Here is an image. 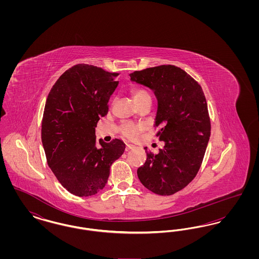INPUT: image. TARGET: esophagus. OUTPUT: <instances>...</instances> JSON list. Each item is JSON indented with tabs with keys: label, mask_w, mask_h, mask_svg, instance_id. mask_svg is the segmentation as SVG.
Wrapping results in <instances>:
<instances>
[{
	"label": "esophagus",
	"mask_w": 259,
	"mask_h": 259,
	"mask_svg": "<svg viewBox=\"0 0 259 259\" xmlns=\"http://www.w3.org/2000/svg\"><path fill=\"white\" fill-rule=\"evenodd\" d=\"M135 148V146H133V145H126V148H125V150L126 151H128V150H131V149H133V148Z\"/></svg>",
	"instance_id": "34e87169"
}]
</instances>
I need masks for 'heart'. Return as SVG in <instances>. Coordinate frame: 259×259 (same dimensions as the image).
Returning <instances> with one entry per match:
<instances>
[{
    "mask_svg": "<svg viewBox=\"0 0 259 259\" xmlns=\"http://www.w3.org/2000/svg\"><path fill=\"white\" fill-rule=\"evenodd\" d=\"M132 97L135 101L136 105L140 104L142 102H145L147 100H151L149 93L147 90H145L143 88L134 89L132 91ZM139 131H140V127L131 123L124 124L121 127L122 134L128 139H135L136 137L139 134Z\"/></svg>",
    "mask_w": 259,
    "mask_h": 259,
    "instance_id": "b5f03b06",
    "label": "heart"
}]
</instances>
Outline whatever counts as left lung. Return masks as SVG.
Wrapping results in <instances>:
<instances>
[{
  "instance_id": "left-lung-1",
  "label": "left lung",
  "mask_w": 259,
  "mask_h": 259,
  "mask_svg": "<svg viewBox=\"0 0 259 259\" xmlns=\"http://www.w3.org/2000/svg\"><path fill=\"white\" fill-rule=\"evenodd\" d=\"M157 99L154 127L164 143L158 153L147 152L139 180L158 195L182 190L197 175L210 135L207 101L202 87L184 70L162 65L130 74ZM147 149V148H145Z\"/></svg>"
}]
</instances>
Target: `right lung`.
<instances>
[{
  "mask_svg": "<svg viewBox=\"0 0 259 259\" xmlns=\"http://www.w3.org/2000/svg\"><path fill=\"white\" fill-rule=\"evenodd\" d=\"M116 73L78 64L52 87L41 122V142L48 164L69 192L87 197L102 190L111 164L123 154L125 144L96 140L95 127L109 111L118 85Z\"/></svg>",
  "mask_w": 259,
  "mask_h": 259,
  "instance_id": "add662e5",
  "label": "right lung"
}]
</instances>
